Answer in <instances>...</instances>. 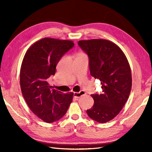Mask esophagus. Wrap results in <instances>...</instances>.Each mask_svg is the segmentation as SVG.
I'll list each match as a JSON object with an SVG mask.
<instances>
[{
  "label": "esophagus",
  "mask_w": 152,
  "mask_h": 152,
  "mask_svg": "<svg viewBox=\"0 0 152 152\" xmlns=\"http://www.w3.org/2000/svg\"><path fill=\"white\" fill-rule=\"evenodd\" d=\"M86 93L84 91H80V92H74V96L75 98H80V96H82V95H86Z\"/></svg>",
  "instance_id": "34e87169"
}]
</instances>
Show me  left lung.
<instances>
[{
  "label": "left lung",
  "instance_id": "left-lung-1",
  "mask_svg": "<svg viewBox=\"0 0 152 152\" xmlns=\"http://www.w3.org/2000/svg\"><path fill=\"white\" fill-rule=\"evenodd\" d=\"M78 45L88 54L90 73L100 80L102 89L101 94L91 95L94 104L87 110V114L97 122H108L120 112L129 96V63L121 48L110 40H80Z\"/></svg>",
  "mask_w": 152,
  "mask_h": 152
}]
</instances>
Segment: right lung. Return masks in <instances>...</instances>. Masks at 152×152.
<instances>
[{
  "label": "right lung",
  "mask_w": 152,
  "mask_h": 152,
  "mask_svg": "<svg viewBox=\"0 0 152 152\" xmlns=\"http://www.w3.org/2000/svg\"><path fill=\"white\" fill-rule=\"evenodd\" d=\"M74 44L71 40L44 38L28 48L22 61L20 86L23 96L34 114L53 123L66 114L74 93L51 89L48 78L55 75L57 63Z\"/></svg>",
  "instance_id": "right-lung-1"
}]
</instances>
